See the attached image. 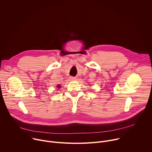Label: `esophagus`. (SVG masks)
I'll use <instances>...</instances> for the list:
<instances>
[{
    "mask_svg": "<svg viewBox=\"0 0 152 152\" xmlns=\"http://www.w3.org/2000/svg\"><path fill=\"white\" fill-rule=\"evenodd\" d=\"M70 80H76V77H73V76H71V77H70Z\"/></svg>",
    "mask_w": 152,
    "mask_h": 152,
    "instance_id": "esophagus-1",
    "label": "esophagus"
}]
</instances>
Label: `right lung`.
Segmentation results:
<instances>
[{
	"label": "right lung",
	"mask_w": 152,
	"mask_h": 152,
	"mask_svg": "<svg viewBox=\"0 0 152 152\" xmlns=\"http://www.w3.org/2000/svg\"><path fill=\"white\" fill-rule=\"evenodd\" d=\"M60 87H61V85H57V88H59Z\"/></svg>",
	"instance_id": "1"
}]
</instances>
